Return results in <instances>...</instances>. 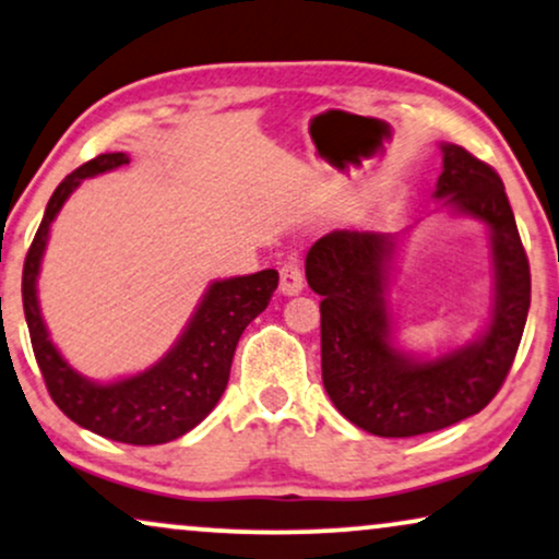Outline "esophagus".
Returning <instances> with one entry per match:
<instances>
[{
	"label": "esophagus",
	"mask_w": 559,
	"mask_h": 559,
	"mask_svg": "<svg viewBox=\"0 0 559 559\" xmlns=\"http://www.w3.org/2000/svg\"><path fill=\"white\" fill-rule=\"evenodd\" d=\"M306 287V274H302L300 259H287L280 269V290L285 295H298Z\"/></svg>",
	"instance_id": "1"
}]
</instances>
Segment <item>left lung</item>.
<instances>
[{"label": "left lung", "mask_w": 559, "mask_h": 559, "mask_svg": "<svg viewBox=\"0 0 559 559\" xmlns=\"http://www.w3.org/2000/svg\"><path fill=\"white\" fill-rule=\"evenodd\" d=\"M440 150L436 197L485 223L492 240L495 306L477 342L432 360L394 347L383 295L394 236L334 230L306 257L308 285L321 295L323 389L349 423L381 438L436 432L485 409L511 370L532 306V272L500 176L459 144Z\"/></svg>", "instance_id": "obj_1"}]
</instances>
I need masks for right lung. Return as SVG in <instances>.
<instances>
[{
  "instance_id": "obj_1",
  "label": "right lung",
  "mask_w": 559,
  "mask_h": 559,
  "mask_svg": "<svg viewBox=\"0 0 559 559\" xmlns=\"http://www.w3.org/2000/svg\"><path fill=\"white\" fill-rule=\"evenodd\" d=\"M123 153L93 157L72 170L48 199L36 238L27 248L23 266V308L33 355L44 376L48 394L64 415L85 430L116 443L160 445L186 436L191 427L215 409L230 378L233 355L243 329L264 311L277 290L280 274L261 269L246 277L212 282L197 313L183 329L170 353L144 373L121 378L114 383H95L69 365L53 342L48 340L40 319L36 280L44 259L48 227L59 215L61 204L82 183V178L106 174L127 165Z\"/></svg>"
}]
</instances>
